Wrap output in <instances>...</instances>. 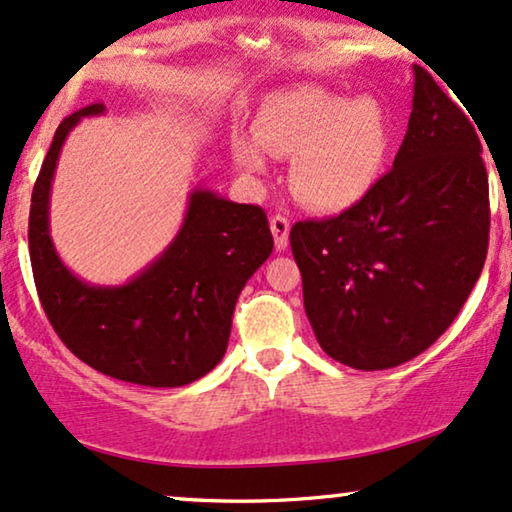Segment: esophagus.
Returning <instances> with one entry per match:
<instances>
[{
	"label": "esophagus",
	"mask_w": 512,
	"mask_h": 512,
	"mask_svg": "<svg viewBox=\"0 0 512 512\" xmlns=\"http://www.w3.org/2000/svg\"><path fill=\"white\" fill-rule=\"evenodd\" d=\"M269 226H271V234H274L276 250H286L288 234H290V222H288V217L274 215V217L269 219Z\"/></svg>",
	"instance_id": "1"
}]
</instances>
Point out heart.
<instances>
[{
  "label": "heart",
  "instance_id": "obj_1",
  "mask_svg": "<svg viewBox=\"0 0 512 512\" xmlns=\"http://www.w3.org/2000/svg\"><path fill=\"white\" fill-rule=\"evenodd\" d=\"M392 132L375 96L345 99L323 87L269 94L257 108L252 137L236 134L231 155L238 170L257 177L267 155H293L290 189L316 210H345L378 184Z\"/></svg>",
  "mask_w": 512,
  "mask_h": 512
}]
</instances>
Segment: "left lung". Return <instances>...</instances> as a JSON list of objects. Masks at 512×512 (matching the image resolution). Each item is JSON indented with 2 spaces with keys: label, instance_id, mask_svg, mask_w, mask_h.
I'll use <instances>...</instances> for the list:
<instances>
[{
  "label": "left lung",
  "instance_id": "1",
  "mask_svg": "<svg viewBox=\"0 0 512 512\" xmlns=\"http://www.w3.org/2000/svg\"><path fill=\"white\" fill-rule=\"evenodd\" d=\"M413 73V111L392 170L340 215L290 229L316 340L359 371L425 352L487 260L489 179L472 115L428 70Z\"/></svg>",
  "mask_w": 512,
  "mask_h": 512
}]
</instances>
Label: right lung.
<instances>
[{
	"label": "right lung",
	"mask_w": 512,
	"mask_h": 512,
	"mask_svg": "<svg viewBox=\"0 0 512 512\" xmlns=\"http://www.w3.org/2000/svg\"><path fill=\"white\" fill-rule=\"evenodd\" d=\"M103 111L92 103L58 125L32 189L37 295L58 338L87 366L134 385H189L222 361L238 295L274 250L267 212L196 189L177 238L151 267L115 288L80 281L51 243L49 191L70 129Z\"/></svg>",
	"instance_id": "obj_1"
}]
</instances>
